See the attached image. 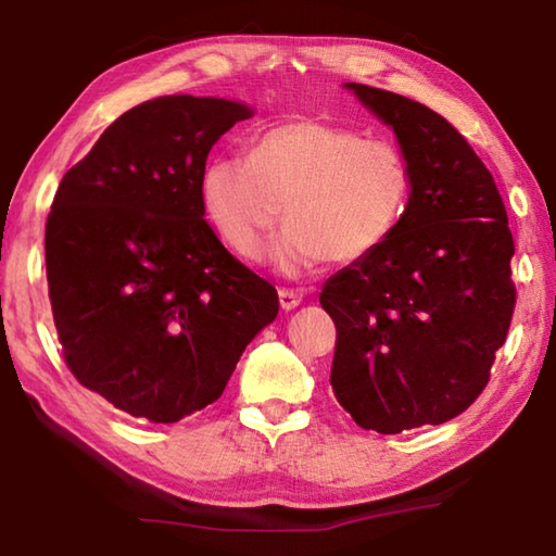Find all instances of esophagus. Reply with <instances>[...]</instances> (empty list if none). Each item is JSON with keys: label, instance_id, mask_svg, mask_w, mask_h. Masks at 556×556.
Masks as SVG:
<instances>
[{"label": "esophagus", "instance_id": "esophagus-1", "mask_svg": "<svg viewBox=\"0 0 556 556\" xmlns=\"http://www.w3.org/2000/svg\"><path fill=\"white\" fill-rule=\"evenodd\" d=\"M299 304H301V291L279 289V306L285 308V312H291V308H296Z\"/></svg>", "mask_w": 556, "mask_h": 556}]
</instances>
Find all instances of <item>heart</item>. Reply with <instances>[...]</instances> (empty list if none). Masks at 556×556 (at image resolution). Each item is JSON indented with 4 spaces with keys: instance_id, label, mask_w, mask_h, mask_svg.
<instances>
[{
    "instance_id": "1",
    "label": "heart",
    "mask_w": 556,
    "mask_h": 556,
    "mask_svg": "<svg viewBox=\"0 0 556 556\" xmlns=\"http://www.w3.org/2000/svg\"><path fill=\"white\" fill-rule=\"evenodd\" d=\"M199 191L211 228L242 260L260 257L281 211L287 225L267 257L299 277L324 260L351 265L378 252L407 213L412 172L390 142L296 117L252 137L248 159H211Z\"/></svg>"
}]
</instances>
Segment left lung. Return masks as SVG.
<instances>
[{
    "mask_svg": "<svg viewBox=\"0 0 556 556\" xmlns=\"http://www.w3.org/2000/svg\"><path fill=\"white\" fill-rule=\"evenodd\" d=\"M394 131L412 172L392 238L326 281L336 324L331 384L355 425L380 434L444 425L488 384L515 308L513 232L485 164L421 102L345 83Z\"/></svg>",
    "mask_w": 556,
    "mask_h": 556,
    "instance_id": "8db88e82",
    "label": "left lung"
}]
</instances>
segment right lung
Masks as SVG:
<instances>
[{"instance_id": "add662e5", "label": "right lung", "mask_w": 556, "mask_h": 556, "mask_svg": "<svg viewBox=\"0 0 556 556\" xmlns=\"http://www.w3.org/2000/svg\"><path fill=\"white\" fill-rule=\"evenodd\" d=\"M238 100L164 96L127 110L65 172L46 277L65 363L131 417L174 425L223 394L277 318V289L203 220L201 172Z\"/></svg>"}]
</instances>
